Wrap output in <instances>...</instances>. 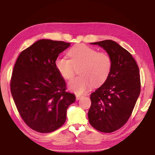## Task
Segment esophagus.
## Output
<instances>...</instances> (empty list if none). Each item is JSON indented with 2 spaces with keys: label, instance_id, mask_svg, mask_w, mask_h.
<instances>
[{
  "label": "esophagus",
  "instance_id": "1",
  "mask_svg": "<svg viewBox=\"0 0 155 155\" xmlns=\"http://www.w3.org/2000/svg\"><path fill=\"white\" fill-rule=\"evenodd\" d=\"M83 97L82 95H79V94H76V100H79L80 98H81Z\"/></svg>",
  "mask_w": 155,
  "mask_h": 155
}]
</instances>
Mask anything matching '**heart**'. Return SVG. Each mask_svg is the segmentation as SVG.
<instances>
[{
	"mask_svg": "<svg viewBox=\"0 0 155 155\" xmlns=\"http://www.w3.org/2000/svg\"><path fill=\"white\" fill-rule=\"evenodd\" d=\"M70 59L58 58L55 67L59 73L67 80L71 79L79 69V76L68 83V87L77 94L87 92L92 86L103 85L109 77L112 62L110 55L105 51H97L90 46L79 45L68 51Z\"/></svg>",
	"mask_w": 155,
	"mask_h": 155,
	"instance_id": "obj_1",
	"label": "heart"
}]
</instances>
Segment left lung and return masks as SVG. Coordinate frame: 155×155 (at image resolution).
I'll list each match as a JSON object with an SVG mask.
<instances>
[{"instance_id":"1","label":"left lung","mask_w":155,"mask_h":155,"mask_svg":"<svg viewBox=\"0 0 155 155\" xmlns=\"http://www.w3.org/2000/svg\"><path fill=\"white\" fill-rule=\"evenodd\" d=\"M91 44L105 50L112 66L107 80L91 94L88 121L100 132L112 133L123 127L132 114L141 88L139 68L132 55L115 41Z\"/></svg>"}]
</instances>
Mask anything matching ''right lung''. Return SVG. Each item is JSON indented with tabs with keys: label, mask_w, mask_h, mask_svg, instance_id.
<instances>
[{
	"label": "right lung",
	"mask_w": 155,
	"mask_h": 155,
	"mask_svg": "<svg viewBox=\"0 0 155 155\" xmlns=\"http://www.w3.org/2000/svg\"><path fill=\"white\" fill-rule=\"evenodd\" d=\"M70 43L41 39L24 50L14 65L10 82L13 99L25 124L37 132L60 128L76 96L66 91V83L55 60Z\"/></svg>",
	"instance_id": "right-lung-1"
}]
</instances>
